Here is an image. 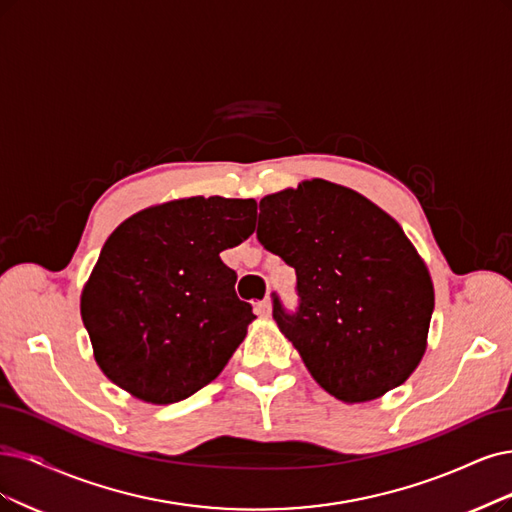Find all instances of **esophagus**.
<instances>
[{
  "mask_svg": "<svg viewBox=\"0 0 512 512\" xmlns=\"http://www.w3.org/2000/svg\"><path fill=\"white\" fill-rule=\"evenodd\" d=\"M255 310H257V314H261V316H270V314H272V301H270V297L257 301Z\"/></svg>",
  "mask_w": 512,
  "mask_h": 512,
  "instance_id": "obj_1",
  "label": "esophagus"
}]
</instances>
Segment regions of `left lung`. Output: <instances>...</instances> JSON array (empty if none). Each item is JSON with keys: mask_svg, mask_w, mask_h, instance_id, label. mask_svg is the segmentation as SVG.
<instances>
[{"mask_svg": "<svg viewBox=\"0 0 512 512\" xmlns=\"http://www.w3.org/2000/svg\"><path fill=\"white\" fill-rule=\"evenodd\" d=\"M257 240L295 268L299 306L274 320L335 399L365 403L420 365L434 310L426 263L354 189L312 179L259 202Z\"/></svg>", "mask_w": 512, "mask_h": 512, "instance_id": "1", "label": "left lung"}]
</instances>
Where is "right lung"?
I'll return each instance as SVG.
<instances>
[{
    "label": "right lung",
    "mask_w": 512,
    "mask_h": 512,
    "mask_svg": "<svg viewBox=\"0 0 512 512\" xmlns=\"http://www.w3.org/2000/svg\"><path fill=\"white\" fill-rule=\"evenodd\" d=\"M257 202L194 196L128 217L82 291V320L109 380L154 405L211 384L253 323L219 253L255 232Z\"/></svg>",
    "instance_id": "add662e5"
}]
</instances>
